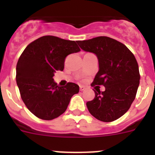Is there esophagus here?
Returning a JSON list of instances; mask_svg holds the SVG:
<instances>
[{"mask_svg": "<svg viewBox=\"0 0 155 155\" xmlns=\"http://www.w3.org/2000/svg\"><path fill=\"white\" fill-rule=\"evenodd\" d=\"M85 90V87L84 86H82V85H80V91H84Z\"/></svg>", "mask_w": 155, "mask_h": 155, "instance_id": "obj_1", "label": "esophagus"}]
</instances>
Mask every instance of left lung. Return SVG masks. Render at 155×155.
I'll use <instances>...</instances> for the list:
<instances>
[{
    "instance_id": "1",
    "label": "left lung",
    "mask_w": 155,
    "mask_h": 155,
    "mask_svg": "<svg viewBox=\"0 0 155 155\" xmlns=\"http://www.w3.org/2000/svg\"><path fill=\"white\" fill-rule=\"evenodd\" d=\"M81 49L97 56L99 70L91 86L103 85L104 91L86 103L89 113L102 122H112L127 113L136 97L140 84L139 67L124 44L107 36L78 41ZM95 88V87H94Z\"/></svg>"
}]
</instances>
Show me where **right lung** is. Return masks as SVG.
Listing matches in <instances>:
<instances>
[{
    "mask_svg": "<svg viewBox=\"0 0 155 155\" xmlns=\"http://www.w3.org/2000/svg\"><path fill=\"white\" fill-rule=\"evenodd\" d=\"M81 51L74 41L45 35L25 49L16 66V82L28 110L38 118L51 120L64 113L79 86L69 82L64 87L53 81L62 71L67 56Z\"/></svg>",
    "mask_w": 155,
    "mask_h": 155,
    "instance_id": "obj_1",
    "label": "right lung"
}]
</instances>
